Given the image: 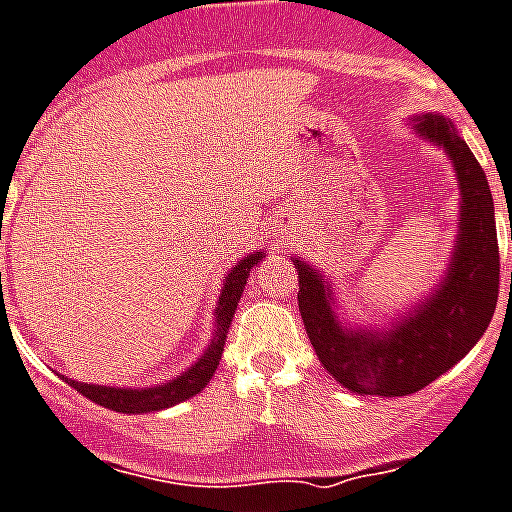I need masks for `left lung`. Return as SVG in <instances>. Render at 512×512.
Returning <instances> with one entry per match:
<instances>
[{
  "mask_svg": "<svg viewBox=\"0 0 512 512\" xmlns=\"http://www.w3.org/2000/svg\"><path fill=\"white\" fill-rule=\"evenodd\" d=\"M408 125L445 151L460 190L458 235L437 285L384 324H356L337 314L340 301L322 269L290 256L298 269V308L316 356L342 387L374 398H403L453 369L492 322L500 287L487 175L445 114H416Z\"/></svg>",
  "mask_w": 512,
  "mask_h": 512,
  "instance_id": "left-lung-1",
  "label": "left lung"
}]
</instances>
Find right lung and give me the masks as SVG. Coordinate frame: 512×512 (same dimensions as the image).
Masks as SVG:
<instances>
[{"label":"right lung","mask_w":512,"mask_h":512,"mask_svg":"<svg viewBox=\"0 0 512 512\" xmlns=\"http://www.w3.org/2000/svg\"><path fill=\"white\" fill-rule=\"evenodd\" d=\"M266 253L253 251L248 256L232 266L230 272L225 274L222 280V290H219V301L214 308V332H211L209 345L204 348V353L190 363L188 369L180 371L177 377L164 379V382L146 384V387H107V384H88L78 382V379L62 377L70 387L86 395L88 400L104 405L109 411L117 413H151V411H164V408H172V405L183 403V400L196 398L198 392L204 390L209 379L214 377L219 361H222V350H225L227 332H230L232 316L238 311V301L243 290H246V282L251 277V269L256 264L264 261Z\"/></svg>","instance_id":"add662e5"}]
</instances>
